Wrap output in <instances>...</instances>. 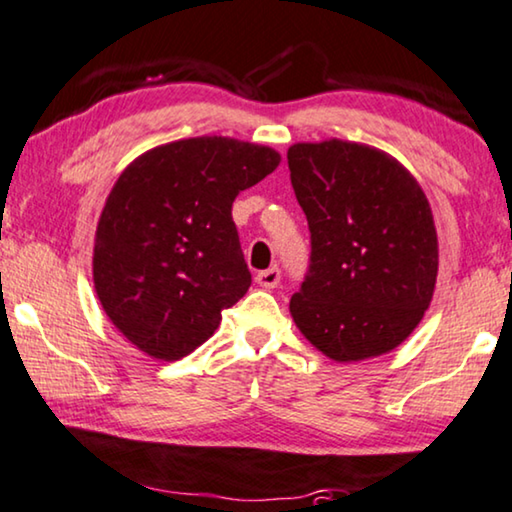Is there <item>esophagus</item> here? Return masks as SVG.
Instances as JSON below:
<instances>
[{
	"instance_id": "obj_1",
	"label": "esophagus",
	"mask_w": 512,
	"mask_h": 512,
	"mask_svg": "<svg viewBox=\"0 0 512 512\" xmlns=\"http://www.w3.org/2000/svg\"><path fill=\"white\" fill-rule=\"evenodd\" d=\"M280 269L278 266H271V269H266V271H259L257 273V285L259 287H264V289H273V287H278V282H280Z\"/></svg>"
}]
</instances>
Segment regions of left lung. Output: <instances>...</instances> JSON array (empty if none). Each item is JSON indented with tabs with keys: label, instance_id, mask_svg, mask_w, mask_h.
Listing matches in <instances>:
<instances>
[{
	"label": "left lung",
	"instance_id": "1",
	"mask_svg": "<svg viewBox=\"0 0 512 512\" xmlns=\"http://www.w3.org/2000/svg\"><path fill=\"white\" fill-rule=\"evenodd\" d=\"M287 165L310 230L308 271L289 301L296 326L333 361L391 352L437 282L425 193L398 160L354 142L294 144Z\"/></svg>",
	"mask_w": 512,
	"mask_h": 512
}]
</instances>
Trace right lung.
Segmentation results:
<instances>
[{"label": "right lung", "instance_id": "1", "mask_svg": "<svg viewBox=\"0 0 512 512\" xmlns=\"http://www.w3.org/2000/svg\"><path fill=\"white\" fill-rule=\"evenodd\" d=\"M280 156L232 137H190L133 160L98 220L94 285L144 354L179 361L207 342L250 276L232 204Z\"/></svg>", "mask_w": 512, "mask_h": 512}]
</instances>
